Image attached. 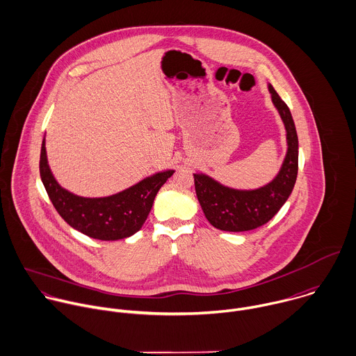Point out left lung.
<instances>
[{
  "label": "left lung",
  "mask_w": 356,
  "mask_h": 356,
  "mask_svg": "<svg viewBox=\"0 0 356 356\" xmlns=\"http://www.w3.org/2000/svg\"><path fill=\"white\" fill-rule=\"evenodd\" d=\"M272 102L283 120L287 153L277 175L266 185L240 191L228 188L206 174H193L195 189L209 222L225 232H244L266 224L280 210L293 192L298 172V136L290 109L268 86Z\"/></svg>",
  "instance_id": "1"
}]
</instances>
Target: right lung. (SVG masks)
Wrapping results in <instances>:
<instances>
[{
  "label": "right lung",
  "mask_w": 356,
  "mask_h": 356,
  "mask_svg": "<svg viewBox=\"0 0 356 356\" xmlns=\"http://www.w3.org/2000/svg\"><path fill=\"white\" fill-rule=\"evenodd\" d=\"M174 174L167 170L108 197H81L63 189L47 160L45 138L40 154V175L59 216L79 232L98 240L132 236L146 221L159 189Z\"/></svg>",
  "instance_id": "obj_1"
}]
</instances>
